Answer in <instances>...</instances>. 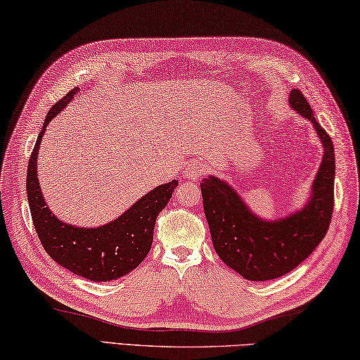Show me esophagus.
<instances>
[{
    "mask_svg": "<svg viewBox=\"0 0 360 360\" xmlns=\"http://www.w3.org/2000/svg\"><path fill=\"white\" fill-rule=\"evenodd\" d=\"M205 172H207V169H205V166L202 165L200 161L191 162V165H188L185 167V175H186L188 179H193V180L202 177V175H205Z\"/></svg>",
    "mask_w": 360,
    "mask_h": 360,
    "instance_id": "esophagus-1",
    "label": "esophagus"
}]
</instances>
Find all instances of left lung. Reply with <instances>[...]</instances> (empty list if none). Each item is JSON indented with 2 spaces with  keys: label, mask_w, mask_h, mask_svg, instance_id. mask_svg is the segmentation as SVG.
Returning a JSON list of instances; mask_svg holds the SVG:
<instances>
[{
  "label": "left lung",
  "mask_w": 360,
  "mask_h": 360,
  "mask_svg": "<svg viewBox=\"0 0 360 360\" xmlns=\"http://www.w3.org/2000/svg\"><path fill=\"white\" fill-rule=\"evenodd\" d=\"M290 105L311 120L324 147L323 162L311 189L314 194L301 212L282 221H262L219 179L210 177L200 183L216 254L249 281L276 279L301 264L324 238L334 210V144L314 117L301 91H291Z\"/></svg>",
  "instance_id": "obj_1"
}]
</instances>
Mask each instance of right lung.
<instances>
[{"mask_svg": "<svg viewBox=\"0 0 360 360\" xmlns=\"http://www.w3.org/2000/svg\"><path fill=\"white\" fill-rule=\"evenodd\" d=\"M77 92L78 87L67 92L46 114L44 128L30 157L26 193L34 227L45 252L60 266L70 269L73 274L94 282H106L128 274L146 259L152 248L155 222L161 210L172 198L179 181L172 180L152 189L120 218L103 227H73L51 214L45 205L37 180V150L45 127L59 111H63Z\"/></svg>", "mask_w": 360, "mask_h": 360, "instance_id": "right-lung-1", "label": "right lung"}]
</instances>
